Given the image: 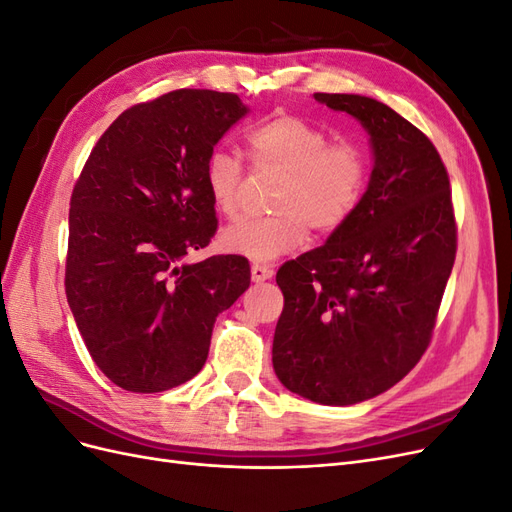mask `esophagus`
Wrapping results in <instances>:
<instances>
[{
  "instance_id": "esophagus-1",
  "label": "esophagus",
  "mask_w": 512,
  "mask_h": 512,
  "mask_svg": "<svg viewBox=\"0 0 512 512\" xmlns=\"http://www.w3.org/2000/svg\"><path fill=\"white\" fill-rule=\"evenodd\" d=\"M273 275V269L269 265H252V280L254 282H265V280H271Z\"/></svg>"
}]
</instances>
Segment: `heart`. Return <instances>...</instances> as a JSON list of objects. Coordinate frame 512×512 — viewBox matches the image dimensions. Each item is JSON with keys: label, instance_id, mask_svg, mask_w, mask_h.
Masks as SVG:
<instances>
[{"label": "heart", "instance_id": "b5f03b06", "mask_svg": "<svg viewBox=\"0 0 512 512\" xmlns=\"http://www.w3.org/2000/svg\"><path fill=\"white\" fill-rule=\"evenodd\" d=\"M254 173L277 175L267 218L243 220L222 235L230 254L267 262L299 247L309 228L331 235L361 205L369 183V153L356 141H331L327 130L297 115H275L245 134ZM205 185L220 215L237 220L245 173L239 156L213 149L205 162Z\"/></svg>", "mask_w": 512, "mask_h": 512}]
</instances>
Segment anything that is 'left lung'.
<instances>
[{
  "mask_svg": "<svg viewBox=\"0 0 512 512\" xmlns=\"http://www.w3.org/2000/svg\"><path fill=\"white\" fill-rule=\"evenodd\" d=\"M314 98L361 121L374 170L352 218L277 271L284 309L273 369L292 393L352 406L421 361L453 271L457 224L444 162L421 130L374 98Z\"/></svg>",
  "mask_w": 512,
  "mask_h": 512,
  "instance_id": "obj_1",
  "label": "left lung"
}]
</instances>
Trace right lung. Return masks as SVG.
<instances>
[{"instance_id":"right-lung-1","label":"right lung","mask_w":512,"mask_h":512,"mask_svg":"<svg viewBox=\"0 0 512 512\" xmlns=\"http://www.w3.org/2000/svg\"><path fill=\"white\" fill-rule=\"evenodd\" d=\"M245 113L237 94L211 89L134 104L76 179L66 297L91 359L123 391L160 393L192 380L215 318L250 286L243 256L183 262L218 230L205 162Z\"/></svg>"}]
</instances>
